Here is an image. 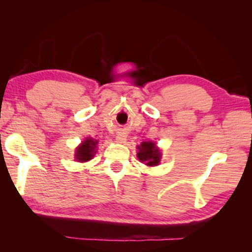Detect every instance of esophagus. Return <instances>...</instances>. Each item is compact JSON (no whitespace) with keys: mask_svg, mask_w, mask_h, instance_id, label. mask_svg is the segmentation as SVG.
<instances>
[{"mask_svg":"<svg viewBox=\"0 0 252 252\" xmlns=\"http://www.w3.org/2000/svg\"><path fill=\"white\" fill-rule=\"evenodd\" d=\"M126 136L125 134H118L116 140H117L119 143H123V142L126 141Z\"/></svg>","mask_w":252,"mask_h":252,"instance_id":"1","label":"esophagus"}]
</instances>
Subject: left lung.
Segmentation results:
<instances>
[{
  "mask_svg": "<svg viewBox=\"0 0 252 252\" xmlns=\"http://www.w3.org/2000/svg\"><path fill=\"white\" fill-rule=\"evenodd\" d=\"M138 158L140 161L146 162L147 165H157L160 162L161 153L153 142H142L141 146L138 147Z\"/></svg>",
  "mask_w": 252,
  "mask_h": 252,
  "instance_id": "obj_1",
  "label": "left lung"
}]
</instances>
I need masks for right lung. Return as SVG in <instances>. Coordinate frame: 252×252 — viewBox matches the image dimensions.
Instances as JSON below:
<instances>
[{
  "mask_svg": "<svg viewBox=\"0 0 252 252\" xmlns=\"http://www.w3.org/2000/svg\"><path fill=\"white\" fill-rule=\"evenodd\" d=\"M97 141H94L92 139H87L82 144L76 149V160L80 162H85L92 159V157L94 156L95 153V146Z\"/></svg>",
  "mask_w": 252,
  "mask_h": 252,
  "instance_id": "add662e5",
  "label": "right lung"
}]
</instances>
